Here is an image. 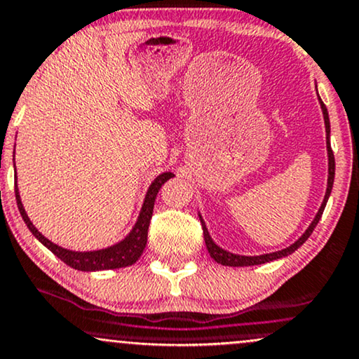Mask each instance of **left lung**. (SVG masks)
Returning <instances> with one entry per match:
<instances>
[{"mask_svg": "<svg viewBox=\"0 0 359 359\" xmlns=\"http://www.w3.org/2000/svg\"><path fill=\"white\" fill-rule=\"evenodd\" d=\"M320 103H321L323 116H325V126H326V148H328V188H326L325 200H323V205L320 208V211L316 213L315 219H313V223L309 224V228L303 233V236L299 238L298 241H294L293 245L285 248V250L276 251V253L259 255V256H240V255H233V253H229V251L221 250L218 245H215V241L211 240L210 233H208L205 221H203V218L200 216L201 226H203V234H205V243H206V248H208V253H210V256L216 261V263L223 264V266H255V264H263V263H268V261L280 259V258H283V256L294 253V251L298 250V248L302 246L309 236H311L313 229L316 228L318 221L321 219V215H323V211H325V206H326V203H328V198H330L331 189H333V183H334V154H333V149H331V143H330V116H328V109H326V106L321 101V98H320Z\"/></svg>", "mask_w": 359, "mask_h": 359, "instance_id": "obj_1", "label": "left lung"}]
</instances>
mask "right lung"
I'll use <instances>...</instances> for the list:
<instances>
[{
    "mask_svg": "<svg viewBox=\"0 0 359 359\" xmlns=\"http://www.w3.org/2000/svg\"><path fill=\"white\" fill-rule=\"evenodd\" d=\"M172 172H163L159 175L156 180L153 181L151 187H149L148 193H146L143 208H141V213L138 216V221H136L135 228L131 229V233L128 234L123 241H119L118 245L106 248V250H98V251H86V253H79V251H69L65 250V248L55 245L48 238H44L41 233L38 231L36 228L33 226L28 215H26L23 205H21L20 193H18V188L15 187L16 193V203L18 210H20L21 216H23L26 226L34 236L38 238L39 241L43 243L51 253H55L57 258H60L63 263L68 264L74 269H79V271H101V269H116V268H125L130 266V264L136 263L141 255H143L146 241H148V226L149 221H151L153 216V208H154V200H156V194L159 188L166 183L168 180L172 178Z\"/></svg>",
    "mask_w": 359,
    "mask_h": 359,
    "instance_id": "add662e5",
    "label": "right lung"
}]
</instances>
